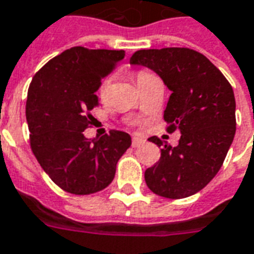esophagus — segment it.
Wrapping results in <instances>:
<instances>
[{
    "mask_svg": "<svg viewBox=\"0 0 254 254\" xmlns=\"http://www.w3.org/2000/svg\"><path fill=\"white\" fill-rule=\"evenodd\" d=\"M144 142H145V140H144V138H140V137H133L132 138V146H134V148L141 146Z\"/></svg>",
    "mask_w": 254,
    "mask_h": 254,
    "instance_id": "34e87169",
    "label": "esophagus"
}]
</instances>
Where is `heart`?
<instances>
[{
	"mask_svg": "<svg viewBox=\"0 0 254 254\" xmlns=\"http://www.w3.org/2000/svg\"><path fill=\"white\" fill-rule=\"evenodd\" d=\"M134 78H136V82L137 84H138V87L141 86L142 83H145L146 80L151 79V78H153V75L151 74V72H148V71H145V69H140V71H137L136 74H134ZM108 83L109 80L108 79H103L101 83H99V87H98V95L99 98L103 99L105 97H106V90H108Z\"/></svg>",
	"mask_w": 254,
	"mask_h": 254,
	"instance_id": "b5f03b06",
	"label": "heart"
}]
</instances>
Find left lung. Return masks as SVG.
<instances>
[{"label":"left lung","instance_id":"1","mask_svg":"<svg viewBox=\"0 0 254 254\" xmlns=\"http://www.w3.org/2000/svg\"><path fill=\"white\" fill-rule=\"evenodd\" d=\"M130 63L153 69L171 90L167 132L182 133L176 146L148 138L163 148L159 161L145 171L146 186L168 199L196 194L221 170L236 134L232 84L206 56L190 48L136 51Z\"/></svg>","mask_w":254,"mask_h":254}]
</instances>
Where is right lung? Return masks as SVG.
Here are the masks:
<instances>
[{
    "mask_svg": "<svg viewBox=\"0 0 254 254\" xmlns=\"http://www.w3.org/2000/svg\"><path fill=\"white\" fill-rule=\"evenodd\" d=\"M122 50L72 47L51 59L28 89L27 114L33 155L51 180L74 195H90L106 189L116 165L132 144L125 132L89 140L84 129L93 124L101 80L124 59Z\"/></svg>",
    "mask_w": 254,
    "mask_h": 254,
    "instance_id": "obj_1",
    "label": "right lung"
}]
</instances>
